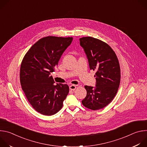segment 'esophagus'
I'll list each match as a JSON object with an SVG mask.
<instances>
[{"label": "esophagus", "instance_id": "esophagus-1", "mask_svg": "<svg viewBox=\"0 0 147 147\" xmlns=\"http://www.w3.org/2000/svg\"><path fill=\"white\" fill-rule=\"evenodd\" d=\"M69 88L70 90L71 91H74L76 89V86H74V85H71L70 87H69Z\"/></svg>", "mask_w": 147, "mask_h": 147}]
</instances>
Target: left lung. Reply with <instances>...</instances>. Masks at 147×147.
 <instances>
[{
  "instance_id": "left-lung-1",
  "label": "left lung",
  "mask_w": 147,
  "mask_h": 147,
  "mask_svg": "<svg viewBox=\"0 0 147 147\" xmlns=\"http://www.w3.org/2000/svg\"><path fill=\"white\" fill-rule=\"evenodd\" d=\"M80 44L88 60L90 70H96V87L86 86L87 96L82 100L85 107L99 110L111 102L120 82V68L117 56L104 42L91 36L80 38Z\"/></svg>"
}]
</instances>
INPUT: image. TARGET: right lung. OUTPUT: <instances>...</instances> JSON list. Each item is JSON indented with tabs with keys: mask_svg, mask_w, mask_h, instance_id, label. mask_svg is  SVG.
<instances>
[{
	"mask_svg": "<svg viewBox=\"0 0 147 147\" xmlns=\"http://www.w3.org/2000/svg\"><path fill=\"white\" fill-rule=\"evenodd\" d=\"M72 37L48 36L38 40L25 55L20 67L21 86L27 99L38 112L51 116L58 112L69 92L67 84H57L51 73Z\"/></svg>",
	"mask_w": 147,
	"mask_h": 147,
	"instance_id": "add662e5",
	"label": "right lung"
}]
</instances>
